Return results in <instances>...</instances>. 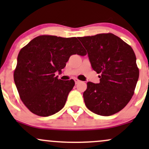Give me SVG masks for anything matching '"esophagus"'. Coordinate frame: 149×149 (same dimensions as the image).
<instances>
[{
	"label": "esophagus",
	"mask_w": 149,
	"mask_h": 149,
	"mask_svg": "<svg viewBox=\"0 0 149 149\" xmlns=\"http://www.w3.org/2000/svg\"><path fill=\"white\" fill-rule=\"evenodd\" d=\"M74 80H75V83H76V84H78V83L80 82V80L78 79H77V78H75Z\"/></svg>",
	"instance_id": "34e87169"
}]
</instances>
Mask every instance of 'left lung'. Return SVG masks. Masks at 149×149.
I'll return each mask as SVG.
<instances>
[{
  "instance_id": "8db88e82",
  "label": "left lung",
  "mask_w": 149,
  "mask_h": 149,
  "mask_svg": "<svg viewBox=\"0 0 149 149\" xmlns=\"http://www.w3.org/2000/svg\"><path fill=\"white\" fill-rule=\"evenodd\" d=\"M78 38L87 49L92 69L101 74L100 83H87L85 105L97 115H113L130 101L139 79L134 51L113 33Z\"/></svg>"
}]
</instances>
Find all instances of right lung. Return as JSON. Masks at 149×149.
Returning <instances> with one entry per match:
<instances>
[{"instance_id":"right-lung-1","label":"right lung","mask_w":149,"mask_h":149,"mask_svg":"<svg viewBox=\"0 0 149 149\" xmlns=\"http://www.w3.org/2000/svg\"><path fill=\"white\" fill-rule=\"evenodd\" d=\"M76 54H87L77 38L47 35L35 38L19 51L14 80L31 112L47 117L64 107L75 82L58 79L55 73H61L69 57Z\"/></svg>"}]
</instances>
